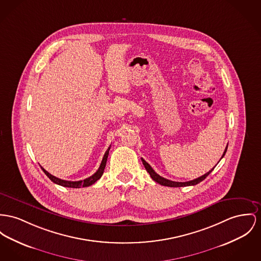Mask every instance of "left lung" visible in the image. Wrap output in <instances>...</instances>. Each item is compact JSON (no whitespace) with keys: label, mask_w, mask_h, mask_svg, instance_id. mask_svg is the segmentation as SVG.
Returning <instances> with one entry per match:
<instances>
[{"label":"left lung","mask_w":261,"mask_h":261,"mask_svg":"<svg viewBox=\"0 0 261 261\" xmlns=\"http://www.w3.org/2000/svg\"><path fill=\"white\" fill-rule=\"evenodd\" d=\"M226 149H227V146H226V149H225V151H224V153H223L222 158L225 156ZM222 158H221V159H222ZM141 161H142V163H143V165H144L146 171L150 175V177H151L155 182H157L158 184L163 185V186H167V187H185V186H193V185H196V184L202 182V181L208 176V174L211 173V172L214 170V168L217 166V165H216L214 168H212L207 173L204 174V175H202L201 177H198V178H196V179H194V180H191V181H187V182H175V181H171V180L165 179V178L161 177L160 175H158V174L151 168V166H150L143 158H141Z\"/></svg>","instance_id":"1"}]
</instances>
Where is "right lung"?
Masks as SVG:
<instances>
[{
    "instance_id": "1",
    "label": "right lung",
    "mask_w": 261,
    "mask_h": 261,
    "mask_svg": "<svg viewBox=\"0 0 261 261\" xmlns=\"http://www.w3.org/2000/svg\"><path fill=\"white\" fill-rule=\"evenodd\" d=\"M111 148V145L110 147L107 149V151L105 152L104 157H103V160L101 162V165L99 167V169L93 174L92 176H90L89 178H86L84 180H80V181H66V180H62V179H59L55 176H53L50 173H48L43 167H41L42 171L45 173V175L53 181V183L57 184V185H60V186H63V187H69V188H81V187H88V186H91L92 184H94L97 180H99L102 175L104 173L105 167H106V163H107V158L109 155V150Z\"/></svg>"
}]
</instances>
